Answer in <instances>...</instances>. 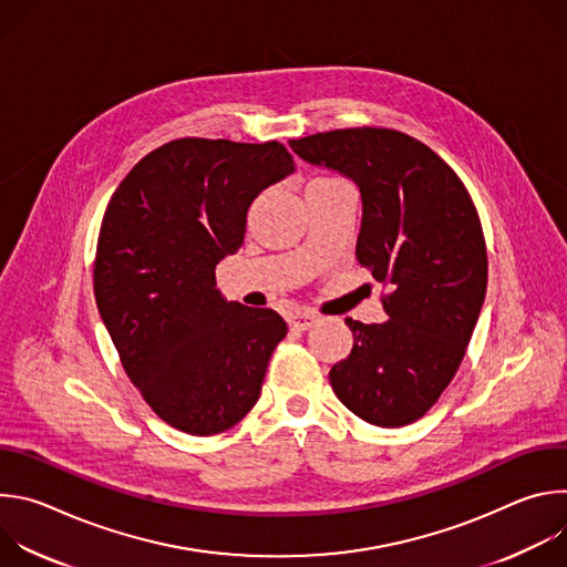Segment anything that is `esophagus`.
<instances>
[{
	"mask_svg": "<svg viewBox=\"0 0 567 567\" xmlns=\"http://www.w3.org/2000/svg\"><path fill=\"white\" fill-rule=\"evenodd\" d=\"M316 316H311V313H296L293 316V320H291V330H296V332H307L309 328H313L316 326Z\"/></svg>",
	"mask_w": 567,
	"mask_h": 567,
	"instance_id": "34e87169",
	"label": "esophagus"
}]
</instances>
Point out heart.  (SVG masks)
I'll list each match as a JSON object with an SVG mask.
<instances>
[{"mask_svg":"<svg viewBox=\"0 0 567 567\" xmlns=\"http://www.w3.org/2000/svg\"><path fill=\"white\" fill-rule=\"evenodd\" d=\"M339 179H313L311 184H337Z\"/></svg>","mask_w":567,"mask_h":567,"instance_id":"obj_1","label":"heart"}]
</instances>
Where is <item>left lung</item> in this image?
<instances>
[{"label":"left lung","mask_w":567,"mask_h":567,"mask_svg":"<svg viewBox=\"0 0 567 567\" xmlns=\"http://www.w3.org/2000/svg\"><path fill=\"white\" fill-rule=\"evenodd\" d=\"M289 145L359 186L357 260L390 287L385 322L346 318L354 348L330 370V383L368 424H413L455 377L487 291V247L471 195L429 145L396 130H334Z\"/></svg>","instance_id":"left-lung-1"}]
</instances>
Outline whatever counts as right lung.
Returning <instances> with one entry per match:
<instances>
[{
	"instance_id": "right-lung-1",
	"label": "right lung",
	"mask_w": 567,
	"mask_h": 567,
	"mask_svg": "<svg viewBox=\"0 0 567 567\" xmlns=\"http://www.w3.org/2000/svg\"><path fill=\"white\" fill-rule=\"evenodd\" d=\"M293 171L278 141L177 138L143 156L107 204L96 305L132 383L184 433L245 417L287 337L274 309L228 302L215 267L245 241L254 199Z\"/></svg>"
}]
</instances>
